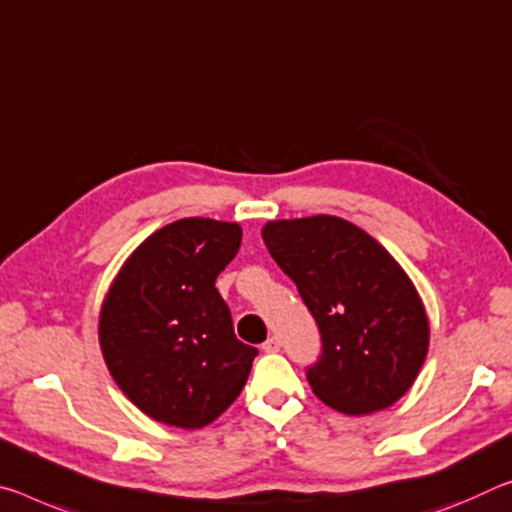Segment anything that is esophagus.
I'll return each mask as SVG.
<instances>
[{"label": "esophagus", "mask_w": 512, "mask_h": 512, "mask_svg": "<svg viewBox=\"0 0 512 512\" xmlns=\"http://www.w3.org/2000/svg\"><path fill=\"white\" fill-rule=\"evenodd\" d=\"M262 351H264V353H278V351H280V339L269 337V339H266V342L262 344Z\"/></svg>", "instance_id": "esophagus-1"}]
</instances>
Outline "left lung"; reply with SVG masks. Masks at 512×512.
<instances>
[{"mask_svg":"<svg viewBox=\"0 0 512 512\" xmlns=\"http://www.w3.org/2000/svg\"><path fill=\"white\" fill-rule=\"evenodd\" d=\"M262 237L321 332L312 392L344 415L399 401L428 353L424 303L399 262L337 216L271 221Z\"/></svg>","mask_w":512,"mask_h":512,"instance_id":"left-lung-1","label":"left lung"}]
</instances>
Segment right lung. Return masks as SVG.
I'll use <instances>...</instances> for the list:
<instances>
[{"label": "right lung", "mask_w": 512, "mask_h": 512, "mask_svg": "<svg viewBox=\"0 0 512 512\" xmlns=\"http://www.w3.org/2000/svg\"><path fill=\"white\" fill-rule=\"evenodd\" d=\"M239 246L237 223L182 218L150 234L109 287L100 312L104 362L154 421L202 428L246 385L257 348L234 335L214 287Z\"/></svg>", "instance_id": "1"}]
</instances>
